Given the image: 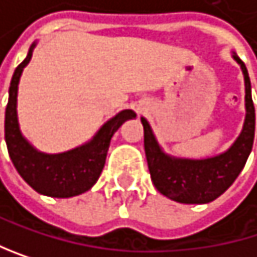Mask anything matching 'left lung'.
<instances>
[{"label": "left lung", "instance_id": "obj_1", "mask_svg": "<svg viewBox=\"0 0 257 257\" xmlns=\"http://www.w3.org/2000/svg\"><path fill=\"white\" fill-rule=\"evenodd\" d=\"M245 81V121L233 146L213 158L187 159L167 155L152 132L146 118H141L144 127V149L152 181L159 193L181 204H207L219 198L242 172L253 149L256 114L251 99V84L245 64L233 53Z\"/></svg>", "mask_w": 257, "mask_h": 257}]
</instances>
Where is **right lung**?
<instances>
[{
	"label": "right lung",
	"instance_id": "right-lung-1",
	"mask_svg": "<svg viewBox=\"0 0 257 257\" xmlns=\"http://www.w3.org/2000/svg\"><path fill=\"white\" fill-rule=\"evenodd\" d=\"M36 43L32 44L26 59L15 69L9 88L4 133L9 156L21 178L38 193L52 198H72L90 190L105 164L110 139L127 119L136 116L133 110H122L108 119L88 143L64 153L49 155L38 152L23 136L18 124L17 96L24 67L32 59Z\"/></svg>",
	"mask_w": 257,
	"mask_h": 257
}]
</instances>
